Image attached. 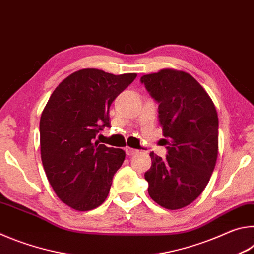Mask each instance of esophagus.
I'll return each mask as SVG.
<instances>
[{"label":"esophagus","instance_id":"esophagus-1","mask_svg":"<svg viewBox=\"0 0 254 254\" xmlns=\"http://www.w3.org/2000/svg\"><path fill=\"white\" fill-rule=\"evenodd\" d=\"M126 153H127V156H133V154L137 153V150L130 148V147H127L126 148Z\"/></svg>","mask_w":254,"mask_h":254}]
</instances>
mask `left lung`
Listing matches in <instances>:
<instances>
[{"mask_svg":"<svg viewBox=\"0 0 254 254\" xmlns=\"http://www.w3.org/2000/svg\"><path fill=\"white\" fill-rule=\"evenodd\" d=\"M158 106L165 135V159L153 152L144 174L158 205L179 209L192 203L208 184L218 151V118L213 101L194 77L162 69L141 77Z\"/></svg>","mask_w":254,"mask_h":254,"instance_id":"obj_1","label":"left lung"}]
</instances>
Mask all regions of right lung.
Wrapping results in <instances>:
<instances>
[{
	"label": "right lung",
	"mask_w": 254,
	"mask_h": 254,
	"mask_svg": "<svg viewBox=\"0 0 254 254\" xmlns=\"http://www.w3.org/2000/svg\"><path fill=\"white\" fill-rule=\"evenodd\" d=\"M136 74L81 69L60 83L40 119L41 160L56 195L80 212L104 203L126 152L94 142L110 127V106Z\"/></svg>",
	"instance_id": "1"
}]
</instances>
